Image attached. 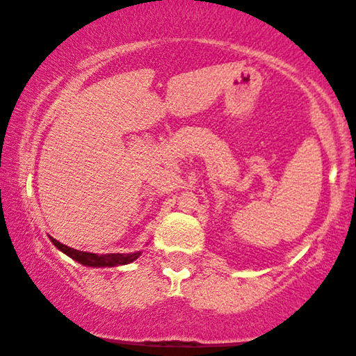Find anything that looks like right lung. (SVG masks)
<instances>
[{"label": "right lung", "instance_id": "add662e5", "mask_svg": "<svg viewBox=\"0 0 356 356\" xmlns=\"http://www.w3.org/2000/svg\"><path fill=\"white\" fill-rule=\"evenodd\" d=\"M51 242L54 243L59 250L64 252L66 255H70L76 262L88 265V267H115V265H126L134 262L137 257L140 255V252H134V254H106V255H97V254H89V252H81L76 248H71L64 243L58 242L56 238L51 237Z\"/></svg>", "mask_w": 356, "mask_h": 356}]
</instances>
